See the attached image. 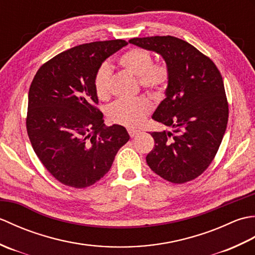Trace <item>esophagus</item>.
<instances>
[{"label":"esophagus","mask_w":255,"mask_h":255,"mask_svg":"<svg viewBox=\"0 0 255 255\" xmlns=\"http://www.w3.org/2000/svg\"><path fill=\"white\" fill-rule=\"evenodd\" d=\"M127 131H128L129 136H130V137H134V136H136V134L139 133V130H137V129H134V128H131V127H128L127 128Z\"/></svg>","instance_id":"1"}]
</instances>
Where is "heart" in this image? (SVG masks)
Instances as JSON below:
<instances>
[{
	"instance_id": "obj_1",
	"label": "heart",
	"mask_w": 255,
	"mask_h": 255,
	"mask_svg": "<svg viewBox=\"0 0 255 255\" xmlns=\"http://www.w3.org/2000/svg\"><path fill=\"white\" fill-rule=\"evenodd\" d=\"M119 67L136 75L138 83L145 91L155 96L164 94L170 82L171 70L164 61L153 62V56L144 48H131L118 58ZM113 71L108 64H103L94 78L95 93L102 101L112 95ZM152 111V104L147 97L132 100H119L107 110V117L114 124L127 127H136L143 122Z\"/></svg>"
}]
</instances>
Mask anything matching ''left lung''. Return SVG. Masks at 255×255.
<instances>
[{
    "label": "left lung",
    "instance_id": "obj_1",
    "mask_svg": "<svg viewBox=\"0 0 255 255\" xmlns=\"http://www.w3.org/2000/svg\"><path fill=\"white\" fill-rule=\"evenodd\" d=\"M129 42L160 53L171 70L166 97L152 118L174 130L151 132L155 144L147 163L171 183L195 180L213 162L228 123L221 73L209 57L180 38L153 36Z\"/></svg>",
    "mask_w": 255,
    "mask_h": 255
}]
</instances>
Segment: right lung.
Segmentation results:
<instances>
[{"mask_svg": "<svg viewBox=\"0 0 255 255\" xmlns=\"http://www.w3.org/2000/svg\"><path fill=\"white\" fill-rule=\"evenodd\" d=\"M126 45L115 39L70 48L42 64L31 81L27 133L38 159L63 185H93L129 140L121 125L105 126L94 90L102 62Z\"/></svg>", "mask_w": 255, "mask_h": 255, "instance_id": "1", "label": "right lung"}]
</instances>
